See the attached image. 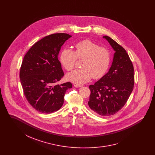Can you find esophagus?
Wrapping results in <instances>:
<instances>
[{"label":"esophagus","mask_w":155,"mask_h":155,"mask_svg":"<svg viewBox=\"0 0 155 155\" xmlns=\"http://www.w3.org/2000/svg\"><path fill=\"white\" fill-rule=\"evenodd\" d=\"M74 86L75 87H76V88H81V87H82V85H78V84H74Z\"/></svg>","instance_id":"1"}]
</instances>
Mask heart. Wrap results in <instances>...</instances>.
Segmentation results:
<instances>
[{"label":"heart","mask_w":155,"mask_h":155,"mask_svg":"<svg viewBox=\"0 0 155 155\" xmlns=\"http://www.w3.org/2000/svg\"><path fill=\"white\" fill-rule=\"evenodd\" d=\"M78 59H83V68L76 70L67 74V80L77 84L88 82L92 77L99 79L107 73L111 63L109 49L89 39L80 41L75 45V51L66 48L60 56V61L67 71L74 68Z\"/></svg>","instance_id":"obj_1"}]
</instances>
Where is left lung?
Segmentation results:
<instances>
[{"instance_id": "1", "label": "left lung", "mask_w": 155, "mask_h": 155, "mask_svg": "<svg viewBox=\"0 0 155 155\" xmlns=\"http://www.w3.org/2000/svg\"><path fill=\"white\" fill-rule=\"evenodd\" d=\"M115 51L109 71L89 85L88 105L97 114L108 116L120 110L128 101L134 85V67L125 49L108 36H103Z\"/></svg>"}]
</instances>
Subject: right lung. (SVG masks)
I'll list each match as a JSON object with an SVG mask.
<instances>
[{
	"instance_id": "add662e5",
	"label": "right lung",
	"mask_w": 155,
	"mask_h": 155,
	"mask_svg": "<svg viewBox=\"0 0 155 155\" xmlns=\"http://www.w3.org/2000/svg\"><path fill=\"white\" fill-rule=\"evenodd\" d=\"M71 35L64 33L46 36L34 45L24 56L20 78L24 95L36 110L49 114L64 103L70 82L56 85L64 75L58 59L61 47Z\"/></svg>"
}]
</instances>
